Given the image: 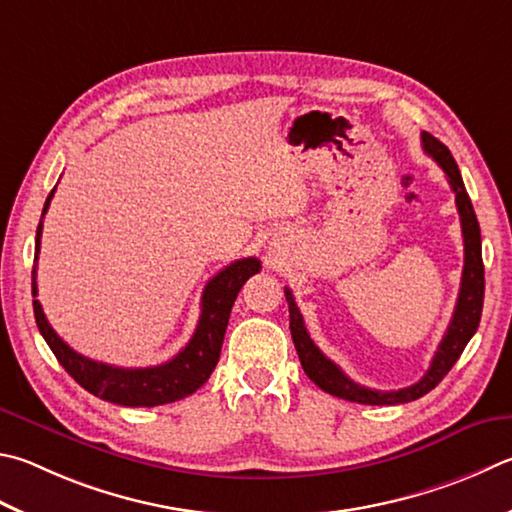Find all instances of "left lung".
Wrapping results in <instances>:
<instances>
[{"label":"left lung","mask_w":512,"mask_h":512,"mask_svg":"<svg viewBox=\"0 0 512 512\" xmlns=\"http://www.w3.org/2000/svg\"><path fill=\"white\" fill-rule=\"evenodd\" d=\"M421 141H423V150L430 154L436 163H439L445 176H448L450 188L454 192V197H457V210H459L461 232H463V253H466L463 255V275H461L457 306H454L450 327L445 331V336L441 340L439 349H436L434 358L430 362V369L425 371V376L418 380V383L396 389V392H380V389H369L353 383V380L336 365V362H331L318 347H315L309 331L304 327V318L300 309H297L291 288H284V295L288 302V318H291V336L295 342L297 356H300L304 374L327 394L345 398V401H351V403L401 405V403L416 401V398L432 392V389L441 383L443 376L452 369L454 362L459 360L470 338L475 336L481 320L483 286L486 284H483L481 230H479L475 208H472V201L466 192V185H463L461 172L457 163H454L448 147H445L441 141H436V138L427 132L421 134Z\"/></svg>","instance_id":"left-lung-1"}]
</instances>
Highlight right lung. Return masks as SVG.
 Instances as JSON below:
<instances>
[{
	"instance_id": "add662e5",
	"label": "right lung",
	"mask_w": 512,
	"mask_h": 512,
	"mask_svg": "<svg viewBox=\"0 0 512 512\" xmlns=\"http://www.w3.org/2000/svg\"><path fill=\"white\" fill-rule=\"evenodd\" d=\"M51 190L46 197L42 219L49 210V203L53 199ZM42 219L37 226L35 237V264L37 253H40V237H42ZM259 259L246 257L237 259L224 271H219L203 288L201 295V315L199 324L194 329L192 338L172 360L163 362L156 367H143V369H125L105 365V362H96L82 353L73 351L67 342H64L58 333L46 320L42 311V304L33 300L35 322L40 329L46 345L51 347L60 365L67 369V374L76 380L80 387H85L89 394H94L102 401L125 405V407H154L181 401V398L190 396L206 383L212 371L217 367L221 345H224L228 318L232 311V304L237 300V293L250 275L259 273ZM35 266H33V297H37V282H35Z\"/></svg>"
}]
</instances>
